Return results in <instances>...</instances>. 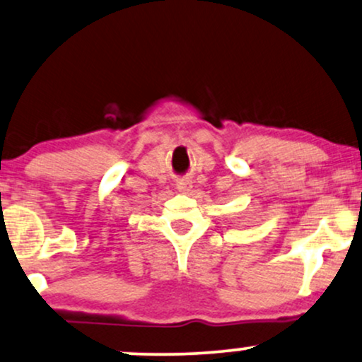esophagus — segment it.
<instances>
[{
	"mask_svg": "<svg viewBox=\"0 0 362 362\" xmlns=\"http://www.w3.org/2000/svg\"><path fill=\"white\" fill-rule=\"evenodd\" d=\"M177 189L178 190H189L190 189V182L185 180V178H182V180L177 182Z\"/></svg>",
	"mask_w": 362,
	"mask_h": 362,
	"instance_id": "1",
	"label": "esophagus"
}]
</instances>
